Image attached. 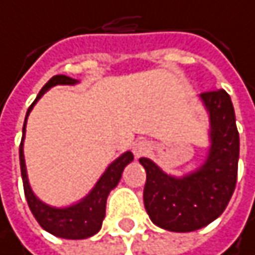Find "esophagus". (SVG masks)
<instances>
[{"instance_id":"esophagus-1","label":"esophagus","mask_w":255,"mask_h":255,"mask_svg":"<svg viewBox=\"0 0 255 255\" xmlns=\"http://www.w3.org/2000/svg\"><path fill=\"white\" fill-rule=\"evenodd\" d=\"M149 149H151L149 142H146V140H143V139H139V140H136V142L133 143V152H134L136 157L145 155Z\"/></svg>"}]
</instances>
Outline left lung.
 <instances>
[{
    "label": "left lung",
    "mask_w": 255,
    "mask_h": 255,
    "mask_svg": "<svg viewBox=\"0 0 255 255\" xmlns=\"http://www.w3.org/2000/svg\"><path fill=\"white\" fill-rule=\"evenodd\" d=\"M209 115V149L205 161L182 176L166 173L152 160L139 161L146 170L143 203L151 221L169 232L199 230L227 208L238 178L239 133L230 95L224 89L203 92Z\"/></svg>",
    "instance_id": "1"
}]
</instances>
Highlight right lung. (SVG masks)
Here are the masks:
<instances>
[{"label": "right lung", "mask_w": 255, "mask_h": 255, "mask_svg": "<svg viewBox=\"0 0 255 255\" xmlns=\"http://www.w3.org/2000/svg\"><path fill=\"white\" fill-rule=\"evenodd\" d=\"M79 80L71 79L64 74L53 76L38 92L37 98L34 103L29 106L25 122H23V130H22V142L19 146V160H20V172H22V181H23V191L25 197L28 202V206L35 217L37 223L50 235L62 238V239H86L98 233L101 229L103 220L106 217V202L110 194V191L118 185L121 181L122 172L127 167V164H130L134 158V155L127 151L122 155H119L116 160H113L104 173L100 176V179L95 182L92 190L80 199L77 203H73L65 208H56L44 203L40 200L29 184L28 179V172H26V164H25V155H23V140H25V133H26V121L28 116L35 106V103L47 92L50 88L56 85H77Z\"/></svg>", "instance_id": "obj_1"}]
</instances>
